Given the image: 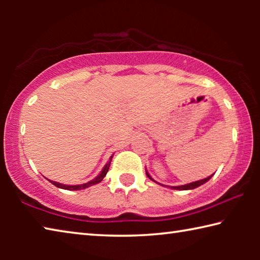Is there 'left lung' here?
Here are the masks:
<instances>
[{
    "instance_id": "8db88e82",
    "label": "left lung",
    "mask_w": 260,
    "mask_h": 260,
    "mask_svg": "<svg viewBox=\"0 0 260 260\" xmlns=\"http://www.w3.org/2000/svg\"><path fill=\"white\" fill-rule=\"evenodd\" d=\"M146 173H147V175H148V178H150L152 181H155V180H153L150 175H149V173L147 172L146 171ZM213 175V174H212ZM212 175H210V177H208V178H205V179H202V180H199V181H195V182H191V183H188V184H182V186H177V187H171L172 189H178V190H189V189H195V188H197V187H200V186H202V184L203 183H205V182H208L209 180L212 178ZM156 182V181H155Z\"/></svg>"
}]
</instances>
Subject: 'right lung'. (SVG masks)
<instances>
[{
	"label": "right lung",
	"mask_w": 260,
	"mask_h": 260,
	"mask_svg": "<svg viewBox=\"0 0 260 260\" xmlns=\"http://www.w3.org/2000/svg\"><path fill=\"white\" fill-rule=\"evenodd\" d=\"M111 160H112V156L110 157V160L107 162V165L103 167L102 172H101L98 175V177H96L94 180H91V181H89V182H86V183H83V184H76V186H68V184H63V183H58V182H55V181H50V180H49V181L52 184H55L56 187H58L60 189H65V190H81V189H85V188H88V187H90V186H94V184H98V183H100L101 181H102L103 178L108 173L110 164H111Z\"/></svg>",
	"instance_id": "add662e5"
}]
</instances>
